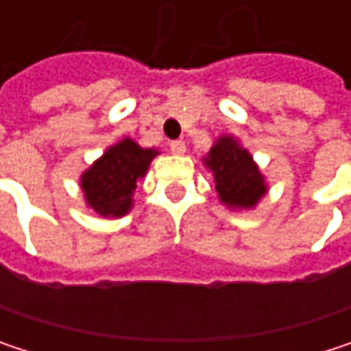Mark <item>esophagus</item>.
Returning <instances> with one entry per match:
<instances>
[{"label":"esophagus","mask_w":351,"mask_h":351,"mask_svg":"<svg viewBox=\"0 0 351 351\" xmlns=\"http://www.w3.org/2000/svg\"><path fill=\"white\" fill-rule=\"evenodd\" d=\"M169 146H171V152H173V154H184V150H186V146H184L182 140H175V142H171Z\"/></svg>","instance_id":"esophagus-1"}]
</instances>
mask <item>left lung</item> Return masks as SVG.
Segmentation results:
<instances>
[{
	"mask_svg": "<svg viewBox=\"0 0 351 351\" xmlns=\"http://www.w3.org/2000/svg\"><path fill=\"white\" fill-rule=\"evenodd\" d=\"M205 165L213 171L219 199L230 207L250 209L266 193L264 176L260 175L250 152L230 136L217 140L209 150Z\"/></svg>",
	"mask_w": 351,
	"mask_h": 351,
	"instance_id": "left-lung-1",
	"label": "left lung"
}]
</instances>
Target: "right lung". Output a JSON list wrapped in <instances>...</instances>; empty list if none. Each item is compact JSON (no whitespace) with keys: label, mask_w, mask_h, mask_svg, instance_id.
I'll use <instances>...</instances> for the list:
<instances>
[{"label":"right lung","mask_w":351,"mask_h":351,"mask_svg":"<svg viewBox=\"0 0 351 351\" xmlns=\"http://www.w3.org/2000/svg\"><path fill=\"white\" fill-rule=\"evenodd\" d=\"M156 154V150L140 148L130 138L107 148L106 154L81 176L87 205L104 217L125 215L132 207L136 182L146 175Z\"/></svg>","instance_id":"obj_1"}]
</instances>
